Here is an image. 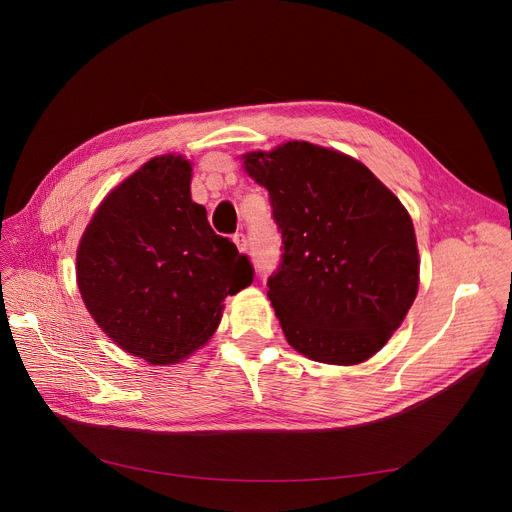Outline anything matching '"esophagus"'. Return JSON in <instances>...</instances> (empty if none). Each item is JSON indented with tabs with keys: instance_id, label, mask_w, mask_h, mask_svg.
Instances as JSON below:
<instances>
[{
	"instance_id": "obj_1",
	"label": "esophagus",
	"mask_w": 512,
	"mask_h": 512,
	"mask_svg": "<svg viewBox=\"0 0 512 512\" xmlns=\"http://www.w3.org/2000/svg\"><path fill=\"white\" fill-rule=\"evenodd\" d=\"M232 241H235V245H237L239 253H247L249 245H247V239H245V235H235V237H232Z\"/></svg>"
}]
</instances>
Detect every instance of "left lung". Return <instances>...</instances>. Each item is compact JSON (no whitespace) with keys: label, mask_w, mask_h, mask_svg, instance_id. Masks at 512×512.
<instances>
[{"label":"left lung","mask_w":512,"mask_h":512,"mask_svg":"<svg viewBox=\"0 0 512 512\" xmlns=\"http://www.w3.org/2000/svg\"><path fill=\"white\" fill-rule=\"evenodd\" d=\"M269 192L282 267L269 300L304 357L357 365L404 322L421 282L416 235L398 196L361 161L306 141L241 155Z\"/></svg>","instance_id":"8db88e82"}]
</instances>
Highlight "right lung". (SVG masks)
Segmentation results:
<instances>
[{"label":"right lung","instance_id":"1","mask_svg":"<svg viewBox=\"0 0 512 512\" xmlns=\"http://www.w3.org/2000/svg\"><path fill=\"white\" fill-rule=\"evenodd\" d=\"M192 161L157 155L102 200L77 247V288L98 327L151 365L188 359L253 269L192 200Z\"/></svg>","mask_w":512,"mask_h":512}]
</instances>
